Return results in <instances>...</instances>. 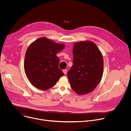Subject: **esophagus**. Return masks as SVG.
Listing matches in <instances>:
<instances>
[{
	"mask_svg": "<svg viewBox=\"0 0 131 131\" xmlns=\"http://www.w3.org/2000/svg\"><path fill=\"white\" fill-rule=\"evenodd\" d=\"M63 71L64 73L65 74H66L67 73V70L66 69H64V70H63Z\"/></svg>",
	"mask_w": 131,
	"mask_h": 131,
	"instance_id": "esophagus-1",
	"label": "esophagus"
}]
</instances>
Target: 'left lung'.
Instances as JSON below:
<instances>
[{
  "label": "left lung",
  "mask_w": 131,
  "mask_h": 131,
  "mask_svg": "<svg viewBox=\"0 0 131 131\" xmlns=\"http://www.w3.org/2000/svg\"><path fill=\"white\" fill-rule=\"evenodd\" d=\"M73 65L67 72L71 89L78 95L91 92L103 76V55L95 43L82 41L73 47Z\"/></svg>",
  "instance_id": "8db88e82"
}]
</instances>
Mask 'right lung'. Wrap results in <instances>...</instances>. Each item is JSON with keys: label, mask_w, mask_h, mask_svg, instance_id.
<instances>
[{"label": "right lung", "mask_w": 131, "mask_h": 131, "mask_svg": "<svg viewBox=\"0 0 131 131\" xmlns=\"http://www.w3.org/2000/svg\"><path fill=\"white\" fill-rule=\"evenodd\" d=\"M65 48L63 43L41 37L29 46L25 53L24 70L30 83L36 88L47 90L64 76L59 68L58 53Z\"/></svg>", "instance_id": "1"}]
</instances>
